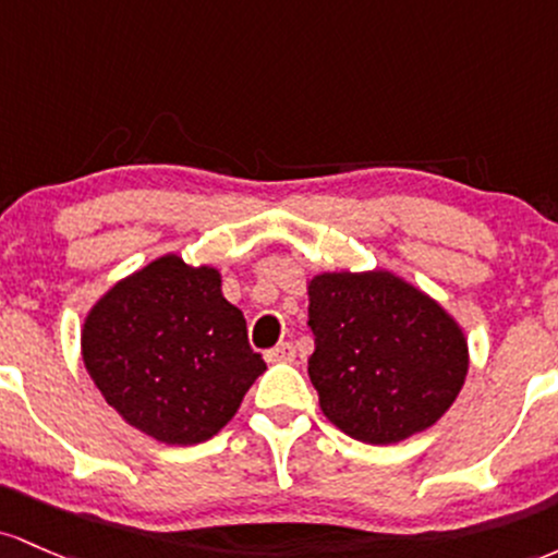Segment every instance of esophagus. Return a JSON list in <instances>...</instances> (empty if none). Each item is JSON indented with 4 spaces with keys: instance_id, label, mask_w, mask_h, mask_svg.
Returning <instances> with one entry per match:
<instances>
[{
    "instance_id": "34e87169",
    "label": "esophagus",
    "mask_w": 558,
    "mask_h": 558,
    "mask_svg": "<svg viewBox=\"0 0 558 558\" xmlns=\"http://www.w3.org/2000/svg\"><path fill=\"white\" fill-rule=\"evenodd\" d=\"M266 361L268 363H290V361H295V345H292V342H279L277 348L268 350Z\"/></svg>"
}]
</instances>
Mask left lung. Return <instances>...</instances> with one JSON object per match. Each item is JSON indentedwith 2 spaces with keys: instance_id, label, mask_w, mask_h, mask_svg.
Listing matches in <instances>:
<instances>
[{
  "instance_id": "left-lung-1",
  "label": "left lung",
  "mask_w": 558,
  "mask_h": 558,
  "mask_svg": "<svg viewBox=\"0 0 558 558\" xmlns=\"http://www.w3.org/2000/svg\"><path fill=\"white\" fill-rule=\"evenodd\" d=\"M308 374L331 424L372 446L432 427L466 377L453 318L387 271L322 274L308 287Z\"/></svg>"
}]
</instances>
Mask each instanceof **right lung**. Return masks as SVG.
<instances>
[{
	"label": "right lung",
	"instance_id": "add662e5",
	"mask_svg": "<svg viewBox=\"0 0 558 558\" xmlns=\"http://www.w3.org/2000/svg\"><path fill=\"white\" fill-rule=\"evenodd\" d=\"M81 348L112 409L168 446L216 435L266 372L216 268L177 255L112 287L86 318Z\"/></svg>",
	"mask_w": 558,
	"mask_h": 558
}]
</instances>
